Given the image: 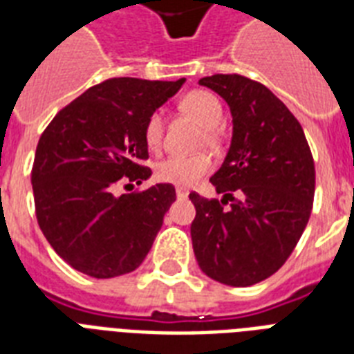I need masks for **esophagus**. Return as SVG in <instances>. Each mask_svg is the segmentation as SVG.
Instances as JSON below:
<instances>
[{
	"label": "esophagus",
	"mask_w": 354,
	"mask_h": 354,
	"mask_svg": "<svg viewBox=\"0 0 354 354\" xmlns=\"http://www.w3.org/2000/svg\"><path fill=\"white\" fill-rule=\"evenodd\" d=\"M176 196L180 200H185L189 196V191L187 189H176Z\"/></svg>",
	"instance_id": "1"
}]
</instances>
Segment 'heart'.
Masks as SVG:
<instances>
[{
	"mask_svg": "<svg viewBox=\"0 0 354 354\" xmlns=\"http://www.w3.org/2000/svg\"><path fill=\"white\" fill-rule=\"evenodd\" d=\"M182 110L205 128V141L215 143V128L222 121V104L205 90L189 91L182 99ZM145 143L150 150H160L163 139V115L154 112L147 119L143 130ZM211 171V160L205 154L169 156L156 165V178L176 187H191Z\"/></svg>",
	"mask_w": 354,
	"mask_h": 354,
	"instance_id": "heart-1",
	"label": "heart"
}]
</instances>
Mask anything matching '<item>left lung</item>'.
Instances as JSON below:
<instances>
[{
  "label": "left lung",
  "instance_id": "obj_1",
  "mask_svg": "<svg viewBox=\"0 0 354 354\" xmlns=\"http://www.w3.org/2000/svg\"><path fill=\"white\" fill-rule=\"evenodd\" d=\"M198 84L227 102L233 132L211 176L221 202L189 194L196 207L194 257L211 279L252 286L285 264L305 232L316 183L313 154L301 124L266 86L241 75H213Z\"/></svg>",
  "mask_w": 354,
  "mask_h": 354
}]
</instances>
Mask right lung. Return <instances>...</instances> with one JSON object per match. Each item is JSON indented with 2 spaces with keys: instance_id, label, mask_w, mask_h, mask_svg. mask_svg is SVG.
<instances>
[{
  "instance_id": "obj_1",
  "label": "right lung",
  "mask_w": 354,
  "mask_h": 354,
  "mask_svg": "<svg viewBox=\"0 0 354 354\" xmlns=\"http://www.w3.org/2000/svg\"><path fill=\"white\" fill-rule=\"evenodd\" d=\"M185 79L104 80L57 113L41 133L32 167L36 218L47 242L82 274L108 279L143 263L176 200L171 183L118 194L149 180L143 130ZM130 185V183H128Z\"/></svg>"
}]
</instances>
